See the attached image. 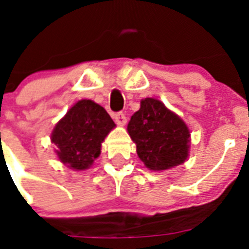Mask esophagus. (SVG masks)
Returning a JSON list of instances; mask_svg holds the SVG:
<instances>
[{
    "instance_id": "1",
    "label": "esophagus",
    "mask_w": 249,
    "mask_h": 249,
    "mask_svg": "<svg viewBox=\"0 0 249 249\" xmlns=\"http://www.w3.org/2000/svg\"><path fill=\"white\" fill-rule=\"evenodd\" d=\"M114 121H116V123L120 124V126H124L127 122L126 114L123 113V112H118V113L114 114Z\"/></svg>"
}]
</instances>
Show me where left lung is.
<instances>
[{"label":"left lung","mask_w":249,"mask_h":249,"mask_svg":"<svg viewBox=\"0 0 249 249\" xmlns=\"http://www.w3.org/2000/svg\"><path fill=\"white\" fill-rule=\"evenodd\" d=\"M128 135L140 160L151 171H164L183 163L190 153V129L179 116L156 98L141 101L131 117Z\"/></svg>","instance_id":"8db88e82"}]
</instances>
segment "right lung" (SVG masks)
Segmentation results:
<instances>
[{"label":"right lung","mask_w":249,"mask_h":249,"mask_svg":"<svg viewBox=\"0 0 249 249\" xmlns=\"http://www.w3.org/2000/svg\"><path fill=\"white\" fill-rule=\"evenodd\" d=\"M114 127L102 106L91 100H81L57 122L51 141L57 146V157L63 164L83 171L101 155V143Z\"/></svg>","instance_id":"right-lung-1"}]
</instances>
